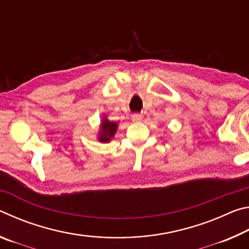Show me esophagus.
Returning a JSON list of instances; mask_svg holds the SVG:
<instances>
[{"mask_svg": "<svg viewBox=\"0 0 249 249\" xmlns=\"http://www.w3.org/2000/svg\"><path fill=\"white\" fill-rule=\"evenodd\" d=\"M132 120H133V122H135V123H137V122H141L142 120V116L140 114H134Z\"/></svg>", "mask_w": 249, "mask_h": 249, "instance_id": "obj_1", "label": "esophagus"}]
</instances>
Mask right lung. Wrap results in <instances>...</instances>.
Returning <instances> with one entry per match:
<instances>
[{
	"label": "right lung",
	"mask_w": 249,
	"mask_h": 249,
	"mask_svg": "<svg viewBox=\"0 0 249 249\" xmlns=\"http://www.w3.org/2000/svg\"><path fill=\"white\" fill-rule=\"evenodd\" d=\"M116 129H117V123L108 121L107 117H104V119L101 121L98 140L101 142H108L111 141V138L114 137Z\"/></svg>",
	"instance_id": "1"
}]
</instances>
